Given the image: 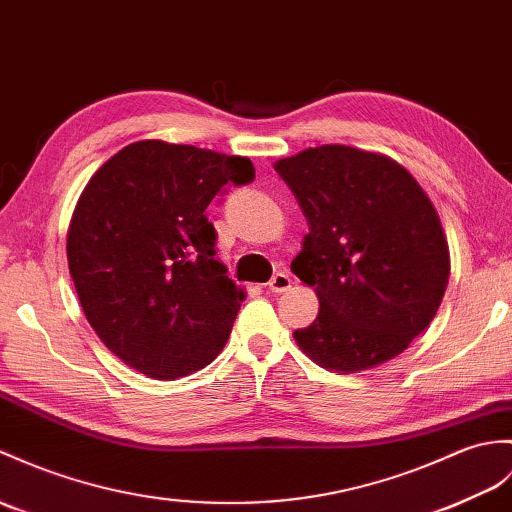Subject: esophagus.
I'll list each match as a JSON object with an SVG mask.
<instances>
[{"mask_svg": "<svg viewBox=\"0 0 512 512\" xmlns=\"http://www.w3.org/2000/svg\"><path fill=\"white\" fill-rule=\"evenodd\" d=\"M290 285H292V279H290L288 272H277V275L270 279L268 290L275 292V294H281V292H288Z\"/></svg>", "mask_w": 512, "mask_h": 512, "instance_id": "34e87169", "label": "esophagus"}]
</instances>
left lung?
I'll list each match as a JSON object with an SVG mask.
<instances>
[{
  "label": "left lung",
  "mask_w": 512,
  "mask_h": 512,
  "mask_svg": "<svg viewBox=\"0 0 512 512\" xmlns=\"http://www.w3.org/2000/svg\"><path fill=\"white\" fill-rule=\"evenodd\" d=\"M310 233L292 272L314 285L320 310L296 329L320 366L364 371L408 349L436 316L449 248L419 183L384 154L307 148L275 163Z\"/></svg>",
  "instance_id": "left-lung-1"
}]
</instances>
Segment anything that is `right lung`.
Here are the masks:
<instances>
[{
	"label": "right lung",
	"instance_id": "add662e5",
	"mask_svg": "<svg viewBox=\"0 0 512 512\" xmlns=\"http://www.w3.org/2000/svg\"><path fill=\"white\" fill-rule=\"evenodd\" d=\"M255 178L246 157L148 139L91 176L67 233L69 275L95 334L154 379L216 360L244 292L216 259L209 202Z\"/></svg>",
	"mask_w": 512,
	"mask_h": 512
}]
</instances>
